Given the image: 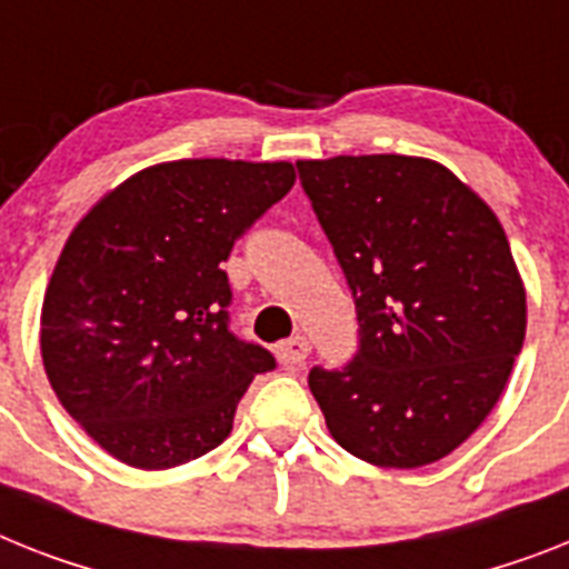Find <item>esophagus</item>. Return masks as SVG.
Segmentation results:
<instances>
[{"label": "esophagus", "mask_w": 569, "mask_h": 569, "mask_svg": "<svg viewBox=\"0 0 569 569\" xmlns=\"http://www.w3.org/2000/svg\"><path fill=\"white\" fill-rule=\"evenodd\" d=\"M308 351H311V346H308V340H305V337H290V340H284L276 346V358H279L281 366L296 369V366L305 363Z\"/></svg>", "instance_id": "1"}]
</instances>
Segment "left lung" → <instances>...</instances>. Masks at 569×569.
Wrapping results in <instances>:
<instances>
[{
	"label": "left lung",
	"instance_id": "1",
	"mask_svg": "<svg viewBox=\"0 0 569 569\" xmlns=\"http://www.w3.org/2000/svg\"><path fill=\"white\" fill-rule=\"evenodd\" d=\"M358 311V355L308 387L340 448L380 468L457 450L503 396L527 290L500 220L433 159L296 162Z\"/></svg>",
	"mask_w": 569,
	"mask_h": 569
}]
</instances>
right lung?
Returning <instances> with one entry per match:
<instances>
[{"label": "right lung", "mask_w": 569, "mask_h": 569, "mask_svg": "<svg viewBox=\"0 0 569 569\" xmlns=\"http://www.w3.org/2000/svg\"><path fill=\"white\" fill-rule=\"evenodd\" d=\"M290 162L144 168L72 229L42 299L54 396L119 462L162 471L218 448L276 358L229 331L223 261L293 189Z\"/></svg>", "instance_id": "right-lung-1"}]
</instances>
